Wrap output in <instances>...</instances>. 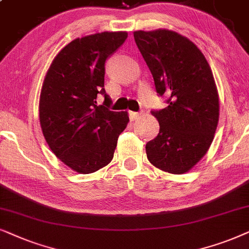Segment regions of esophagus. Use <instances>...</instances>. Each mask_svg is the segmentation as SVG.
Instances as JSON below:
<instances>
[{"label":"esophagus","mask_w":249,"mask_h":249,"mask_svg":"<svg viewBox=\"0 0 249 249\" xmlns=\"http://www.w3.org/2000/svg\"><path fill=\"white\" fill-rule=\"evenodd\" d=\"M128 115H130L131 121H135V119H138L139 117H140L141 114H139V112H135V111H130L128 112Z\"/></svg>","instance_id":"1"}]
</instances>
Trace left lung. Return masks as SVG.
Listing matches in <instances>:
<instances>
[{
    "label": "left lung",
    "instance_id": "obj_1",
    "mask_svg": "<svg viewBox=\"0 0 249 249\" xmlns=\"http://www.w3.org/2000/svg\"><path fill=\"white\" fill-rule=\"evenodd\" d=\"M166 108L152 110L159 133L145 144L149 161L172 174L190 171L206 154L218 123V93L210 65L196 44L168 29L133 33Z\"/></svg>",
    "mask_w": 249,
    "mask_h": 249
}]
</instances>
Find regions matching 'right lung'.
Returning a JSON list of instances; mask_svg holds the SVG:
<instances>
[{"mask_svg": "<svg viewBox=\"0 0 249 249\" xmlns=\"http://www.w3.org/2000/svg\"><path fill=\"white\" fill-rule=\"evenodd\" d=\"M127 38L104 32L76 38L53 59L39 97V124L53 154L75 172L90 174L111 161L126 111H111L105 64ZM98 94L105 97L96 105Z\"/></svg>", "mask_w": 249, "mask_h": 249, "instance_id": "right-lung-1", "label": "right lung"}]
</instances>
